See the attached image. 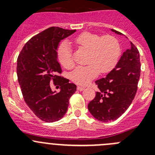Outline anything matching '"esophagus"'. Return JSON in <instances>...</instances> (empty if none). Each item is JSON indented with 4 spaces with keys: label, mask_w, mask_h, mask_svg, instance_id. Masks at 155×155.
<instances>
[{
    "label": "esophagus",
    "mask_w": 155,
    "mask_h": 155,
    "mask_svg": "<svg viewBox=\"0 0 155 155\" xmlns=\"http://www.w3.org/2000/svg\"><path fill=\"white\" fill-rule=\"evenodd\" d=\"M85 87H82V86H77V90L78 91H82L85 90Z\"/></svg>",
    "instance_id": "34e87169"
}]
</instances>
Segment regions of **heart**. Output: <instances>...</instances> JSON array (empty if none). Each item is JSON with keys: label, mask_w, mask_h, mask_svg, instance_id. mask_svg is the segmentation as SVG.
<instances>
[{"label": "heart", "mask_w": 155, "mask_h": 155, "mask_svg": "<svg viewBox=\"0 0 155 155\" xmlns=\"http://www.w3.org/2000/svg\"><path fill=\"white\" fill-rule=\"evenodd\" d=\"M74 42L79 47L88 50L87 64L78 67L70 74V79L81 85L88 84L100 73H107L115 67L120 56V45L118 40L111 35L84 32L75 37ZM58 61L63 67L71 69L74 67L71 48L68 42H63L58 51Z\"/></svg>", "instance_id": "heart-1"}]
</instances>
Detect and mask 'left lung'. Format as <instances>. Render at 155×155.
<instances>
[{
  "mask_svg": "<svg viewBox=\"0 0 155 155\" xmlns=\"http://www.w3.org/2000/svg\"><path fill=\"white\" fill-rule=\"evenodd\" d=\"M140 68V52L130 42V48L123 53L115 68L95 82L100 91L96 92L87 108L96 119L103 122L115 121L128 109L137 94Z\"/></svg>",
  "mask_w": 155,
  "mask_h": 155,
  "instance_id": "obj_1",
  "label": "left lung"
}]
</instances>
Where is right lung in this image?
I'll return each instance as SVG.
<instances>
[{
    "label": "right lung",
    "mask_w": 155,
    "mask_h": 155,
    "mask_svg": "<svg viewBox=\"0 0 155 155\" xmlns=\"http://www.w3.org/2000/svg\"><path fill=\"white\" fill-rule=\"evenodd\" d=\"M76 32L51 27L30 39L17 59V76L26 104L36 116L46 122H54L64 117L69 100L76 85L59 76L62 72L58 61L57 48L61 40ZM53 82L60 91L53 92Z\"/></svg>",
    "instance_id": "right-lung-1"
}]
</instances>
